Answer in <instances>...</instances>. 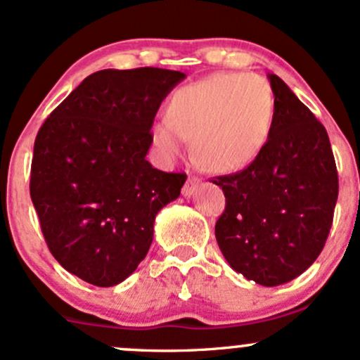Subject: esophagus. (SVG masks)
<instances>
[{
	"mask_svg": "<svg viewBox=\"0 0 360 360\" xmlns=\"http://www.w3.org/2000/svg\"><path fill=\"white\" fill-rule=\"evenodd\" d=\"M198 184H200V181L196 179V177H189L183 188V196H191L193 193L196 191V188H198Z\"/></svg>",
	"mask_w": 360,
	"mask_h": 360,
	"instance_id": "obj_1",
	"label": "esophagus"
}]
</instances>
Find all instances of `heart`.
Segmentation results:
<instances>
[{"instance_id":"obj_1","label":"heart","mask_w":360,"mask_h":360,"mask_svg":"<svg viewBox=\"0 0 360 360\" xmlns=\"http://www.w3.org/2000/svg\"><path fill=\"white\" fill-rule=\"evenodd\" d=\"M276 102L258 75L215 73L177 89L165 105V121L152 140L165 159L181 155L184 140L205 169L231 174L246 169L266 147Z\"/></svg>"}]
</instances>
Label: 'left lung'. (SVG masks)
Instances as JSON below:
<instances>
[{
	"mask_svg": "<svg viewBox=\"0 0 360 360\" xmlns=\"http://www.w3.org/2000/svg\"><path fill=\"white\" fill-rule=\"evenodd\" d=\"M276 109L271 135L243 171L213 179L225 195L215 238L227 263L264 287L299 276L323 251L338 198L325 126L282 78L268 75Z\"/></svg>",
	"mask_w": 360,
	"mask_h": 360,
	"instance_id": "left-lung-1",
	"label": "left lung"
}]
</instances>
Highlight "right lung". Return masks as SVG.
Wrapping results in <instances>:
<instances>
[{
	"label": "right lung",
	"instance_id": "obj_1",
	"mask_svg": "<svg viewBox=\"0 0 360 360\" xmlns=\"http://www.w3.org/2000/svg\"><path fill=\"white\" fill-rule=\"evenodd\" d=\"M162 68L101 70L39 129L30 198L51 255L97 287L128 278L147 256L155 215L181 195L186 174L145 159L153 117L184 80Z\"/></svg>",
	"mask_w": 360,
	"mask_h": 360
}]
</instances>
